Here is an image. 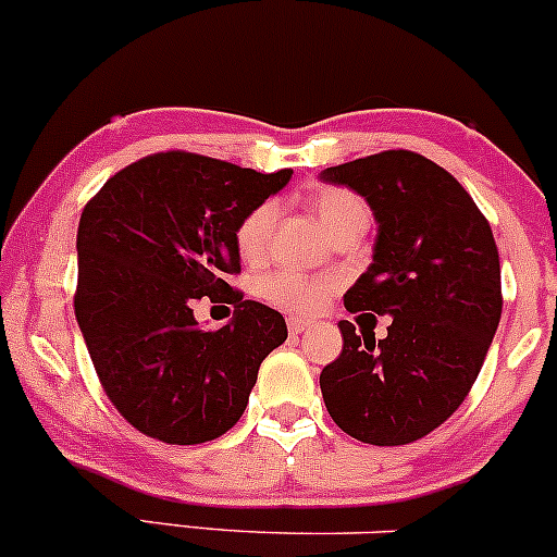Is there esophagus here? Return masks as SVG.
<instances>
[{
    "label": "esophagus",
    "mask_w": 557,
    "mask_h": 557,
    "mask_svg": "<svg viewBox=\"0 0 557 557\" xmlns=\"http://www.w3.org/2000/svg\"><path fill=\"white\" fill-rule=\"evenodd\" d=\"M286 326H289L292 336H297V334H302V331L310 329V321H305V318H289V321H286Z\"/></svg>",
    "instance_id": "obj_1"
}]
</instances>
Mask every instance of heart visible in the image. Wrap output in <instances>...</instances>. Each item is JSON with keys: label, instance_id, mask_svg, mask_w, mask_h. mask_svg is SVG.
<instances>
[{"label": "heart", "instance_id": "obj_1", "mask_svg": "<svg viewBox=\"0 0 557 557\" xmlns=\"http://www.w3.org/2000/svg\"><path fill=\"white\" fill-rule=\"evenodd\" d=\"M312 210H315L318 221H321L329 236H334L336 231L345 226V223L355 221V218H368L366 202L347 189L315 191L312 195ZM273 221H276V205L273 202H262L242 218L239 228H236V247H239L242 258L258 260L265 252ZM334 286V278L305 276V273L297 271H278L262 281V297L276 305V308L289 312H315L326 305Z\"/></svg>", "mask_w": 557, "mask_h": 557}]
</instances>
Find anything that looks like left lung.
Returning <instances> with one entry per match:
<instances>
[{
	"mask_svg": "<svg viewBox=\"0 0 557 557\" xmlns=\"http://www.w3.org/2000/svg\"><path fill=\"white\" fill-rule=\"evenodd\" d=\"M321 178L366 197L379 223L373 262L345 308L392 315L384 339L339 321L345 345L321 371L323 403L355 440L408 445L460 408L484 366L503 312L495 236L463 186L408 149Z\"/></svg>",
	"mask_w": 557,
	"mask_h": 557,
	"instance_id": "8db88e82",
	"label": "left lung"
}]
</instances>
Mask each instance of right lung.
Returning <instances> with one entry per match:
<instances>
[{"label": "right lung", "mask_w": 557, "mask_h": 557, "mask_svg": "<svg viewBox=\"0 0 557 557\" xmlns=\"http://www.w3.org/2000/svg\"><path fill=\"white\" fill-rule=\"evenodd\" d=\"M289 178L173 149L131 162L86 202L73 308L110 403L141 434L199 445L245 413L286 323L226 276L242 271V218ZM202 296L235 305L226 327L194 321Z\"/></svg>", "instance_id": "1"}]
</instances>
